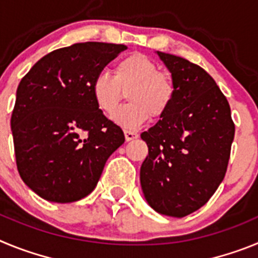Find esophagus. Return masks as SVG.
<instances>
[{
	"label": "esophagus",
	"mask_w": 258,
	"mask_h": 258,
	"mask_svg": "<svg viewBox=\"0 0 258 258\" xmlns=\"http://www.w3.org/2000/svg\"><path fill=\"white\" fill-rule=\"evenodd\" d=\"M124 134H125V141H126V142H131V141H134L138 138V134L133 133V132L125 131Z\"/></svg>",
	"instance_id": "obj_1"
}]
</instances>
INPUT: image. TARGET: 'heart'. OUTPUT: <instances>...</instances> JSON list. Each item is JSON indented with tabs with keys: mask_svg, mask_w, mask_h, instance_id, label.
I'll list each match as a JSON object with an SVG mask.
<instances>
[{
	"mask_svg": "<svg viewBox=\"0 0 258 258\" xmlns=\"http://www.w3.org/2000/svg\"><path fill=\"white\" fill-rule=\"evenodd\" d=\"M127 92L130 103L115 112ZM92 94L97 107L104 115L125 129H137L150 118L163 117L172 106L174 84L168 75L159 72V66L150 56L133 52L120 59L113 75L101 72L92 83Z\"/></svg>",
	"mask_w": 258,
	"mask_h": 258,
	"instance_id": "b5f03b06",
	"label": "heart"
}]
</instances>
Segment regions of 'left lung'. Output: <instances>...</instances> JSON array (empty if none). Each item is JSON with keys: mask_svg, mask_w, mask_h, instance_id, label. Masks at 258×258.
<instances>
[{"mask_svg": "<svg viewBox=\"0 0 258 258\" xmlns=\"http://www.w3.org/2000/svg\"><path fill=\"white\" fill-rule=\"evenodd\" d=\"M172 74V106L141 134L149 155L140 179L157 213L184 217L202 208L223 181L235 126L229 102L199 66L156 51Z\"/></svg>", "mask_w": 258, "mask_h": 258, "instance_id": "8db88e82", "label": "left lung"}]
</instances>
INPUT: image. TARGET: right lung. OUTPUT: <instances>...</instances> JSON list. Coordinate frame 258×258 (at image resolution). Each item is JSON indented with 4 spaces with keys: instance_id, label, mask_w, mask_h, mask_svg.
Returning a JSON list of instances; mask_svg holds the SVG:
<instances>
[{
    "instance_id": "add662e5",
    "label": "right lung",
    "mask_w": 258,
    "mask_h": 258,
    "mask_svg": "<svg viewBox=\"0 0 258 258\" xmlns=\"http://www.w3.org/2000/svg\"><path fill=\"white\" fill-rule=\"evenodd\" d=\"M125 49L81 42L54 50L20 81L11 115L17 166L42 199L72 203L88 197L107 159L124 143L120 126L95 104L92 83Z\"/></svg>"
}]
</instances>
